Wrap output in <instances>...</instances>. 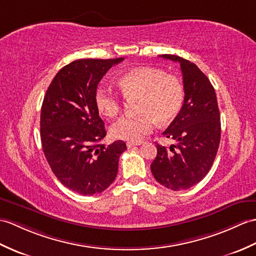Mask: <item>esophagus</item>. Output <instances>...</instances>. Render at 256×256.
<instances>
[{
	"mask_svg": "<svg viewBox=\"0 0 256 256\" xmlns=\"http://www.w3.org/2000/svg\"><path fill=\"white\" fill-rule=\"evenodd\" d=\"M140 144H142V142H128L126 146L128 148H132L134 146H138V145H140Z\"/></svg>",
	"mask_w": 256,
	"mask_h": 256,
	"instance_id": "1",
	"label": "esophagus"
}]
</instances>
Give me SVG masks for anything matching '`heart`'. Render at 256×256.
I'll return each instance as SVG.
<instances>
[{"label":"heart","instance_id":"obj_1","mask_svg":"<svg viewBox=\"0 0 256 256\" xmlns=\"http://www.w3.org/2000/svg\"><path fill=\"white\" fill-rule=\"evenodd\" d=\"M124 96H140L138 116H126L112 124L110 133L114 138L138 142L156 126L167 124L180 114L186 90L179 77L157 68H138L118 78ZM98 110L106 118L120 114L122 99L110 85L101 82L94 92Z\"/></svg>","mask_w":256,"mask_h":256}]
</instances>
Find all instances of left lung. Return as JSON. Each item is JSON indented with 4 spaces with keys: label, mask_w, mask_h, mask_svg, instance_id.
Here are the masks:
<instances>
[{
    "label": "left lung",
    "mask_w": 256,
    "mask_h": 256,
    "mask_svg": "<svg viewBox=\"0 0 256 256\" xmlns=\"http://www.w3.org/2000/svg\"><path fill=\"white\" fill-rule=\"evenodd\" d=\"M179 62L186 97L180 114L164 136L178 142L169 148L157 144L150 164L156 181L172 191L188 190L208 174L220 142V114L215 89L192 62L178 56H160Z\"/></svg>",
    "instance_id": "8db88e82"
}]
</instances>
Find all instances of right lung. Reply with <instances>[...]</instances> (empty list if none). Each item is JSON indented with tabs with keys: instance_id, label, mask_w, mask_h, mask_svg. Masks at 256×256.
Listing matches in <instances>:
<instances>
[{
	"instance_id": "right-lung-1",
	"label": "right lung",
	"mask_w": 256,
	"mask_h": 256,
	"mask_svg": "<svg viewBox=\"0 0 256 256\" xmlns=\"http://www.w3.org/2000/svg\"><path fill=\"white\" fill-rule=\"evenodd\" d=\"M124 58H82L65 65L48 87L40 136L46 162L64 186L82 195L104 192L114 181L123 140L101 144L106 132L94 102L104 75Z\"/></svg>"
}]
</instances>
